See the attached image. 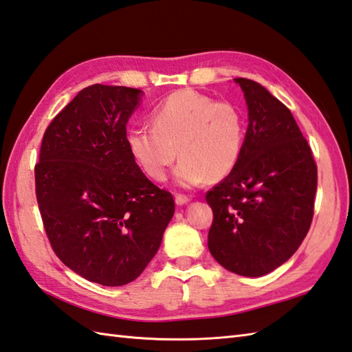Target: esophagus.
<instances>
[{
    "label": "esophagus",
    "mask_w": 352,
    "mask_h": 352,
    "mask_svg": "<svg viewBox=\"0 0 352 352\" xmlns=\"http://www.w3.org/2000/svg\"><path fill=\"white\" fill-rule=\"evenodd\" d=\"M189 201H190V198L186 197V195H177V197H175L177 206H184V204H188Z\"/></svg>",
    "instance_id": "1"
}]
</instances>
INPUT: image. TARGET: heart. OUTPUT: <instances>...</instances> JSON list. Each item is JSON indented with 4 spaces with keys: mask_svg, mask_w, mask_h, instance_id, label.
<instances>
[{
    "mask_svg": "<svg viewBox=\"0 0 352 352\" xmlns=\"http://www.w3.org/2000/svg\"><path fill=\"white\" fill-rule=\"evenodd\" d=\"M245 133V116L236 104L182 89L153 109L151 126L126 130L125 144L154 182H162L180 155L175 182L192 188L203 180L221 182L231 174L242 155Z\"/></svg>",
    "mask_w": 352,
    "mask_h": 352,
    "instance_id": "1",
    "label": "heart"
}]
</instances>
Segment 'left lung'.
I'll use <instances>...</instances> for the list:
<instances>
[{
  "label": "left lung",
  "mask_w": 352,
  "mask_h": 352,
  "mask_svg": "<svg viewBox=\"0 0 352 352\" xmlns=\"http://www.w3.org/2000/svg\"><path fill=\"white\" fill-rule=\"evenodd\" d=\"M248 106L242 155L206 193L213 210L208 250L228 271L261 276L287 261L307 236L318 166L284 104L248 78H234Z\"/></svg>",
  "instance_id": "1"
}]
</instances>
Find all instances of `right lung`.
Returning a JSON list of instances; mask_svg holds the SVG:
<instances>
[{
    "label": "right lung",
    "mask_w": 352,
    "mask_h": 352,
    "mask_svg": "<svg viewBox=\"0 0 352 352\" xmlns=\"http://www.w3.org/2000/svg\"><path fill=\"white\" fill-rule=\"evenodd\" d=\"M140 95L125 86L85 87L45 130L34 166L52 251L102 286L144 272L175 212L172 193L148 180L125 144Z\"/></svg>",
    "instance_id": "add662e5"
}]
</instances>
